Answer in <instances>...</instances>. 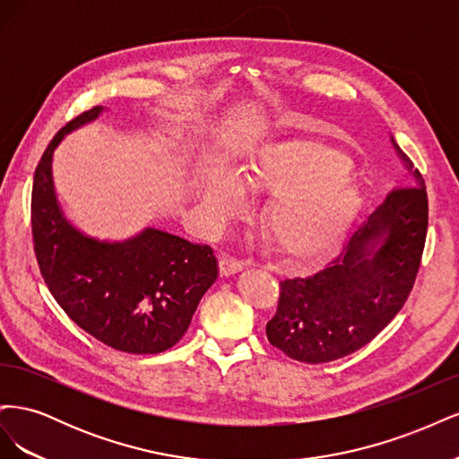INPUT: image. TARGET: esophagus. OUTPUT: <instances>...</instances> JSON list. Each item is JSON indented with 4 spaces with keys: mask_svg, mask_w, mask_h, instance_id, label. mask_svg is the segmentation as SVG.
Returning <instances> with one entry per match:
<instances>
[{
    "mask_svg": "<svg viewBox=\"0 0 459 459\" xmlns=\"http://www.w3.org/2000/svg\"><path fill=\"white\" fill-rule=\"evenodd\" d=\"M247 268V262L243 260H238V258H231V256H224L220 260V273L224 277H230V275H235L239 273Z\"/></svg>",
    "mask_w": 459,
    "mask_h": 459,
    "instance_id": "obj_1",
    "label": "esophagus"
}]
</instances>
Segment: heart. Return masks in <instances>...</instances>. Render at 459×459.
Segmentation results:
<instances>
[{
	"instance_id": "heart-1",
	"label": "heart",
	"mask_w": 459,
	"mask_h": 459,
	"mask_svg": "<svg viewBox=\"0 0 459 459\" xmlns=\"http://www.w3.org/2000/svg\"><path fill=\"white\" fill-rule=\"evenodd\" d=\"M245 186L272 191L262 224L273 245L290 258L308 260L335 245L364 206V187L351 159L316 140H277L239 169H208L197 201L212 220L238 216L247 206Z\"/></svg>"
}]
</instances>
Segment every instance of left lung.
Segmentation results:
<instances>
[{
    "mask_svg": "<svg viewBox=\"0 0 459 459\" xmlns=\"http://www.w3.org/2000/svg\"><path fill=\"white\" fill-rule=\"evenodd\" d=\"M404 166L400 187L351 235L331 266L280 283L268 341L289 358L324 364L373 341L404 307L427 238L425 182L391 137Z\"/></svg>",
    "mask_w": 459,
    "mask_h": 459,
    "instance_id": "1",
    "label": "left lung"
}]
</instances>
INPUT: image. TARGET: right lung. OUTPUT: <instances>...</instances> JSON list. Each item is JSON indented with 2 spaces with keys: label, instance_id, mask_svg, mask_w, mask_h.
I'll return each instance as SVG.
<instances>
[{
  "label": "right lung",
  "instance_id": "add662e5",
  "mask_svg": "<svg viewBox=\"0 0 459 459\" xmlns=\"http://www.w3.org/2000/svg\"><path fill=\"white\" fill-rule=\"evenodd\" d=\"M97 105L57 132L38 162L32 235L38 266L51 295L76 325L130 354H159L184 337L199 300L218 277L208 245L157 228L124 241H101L71 224L53 184V152L71 134L101 117Z\"/></svg>",
  "mask_w": 459,
  "mask_h": 459
}]
</instances>
